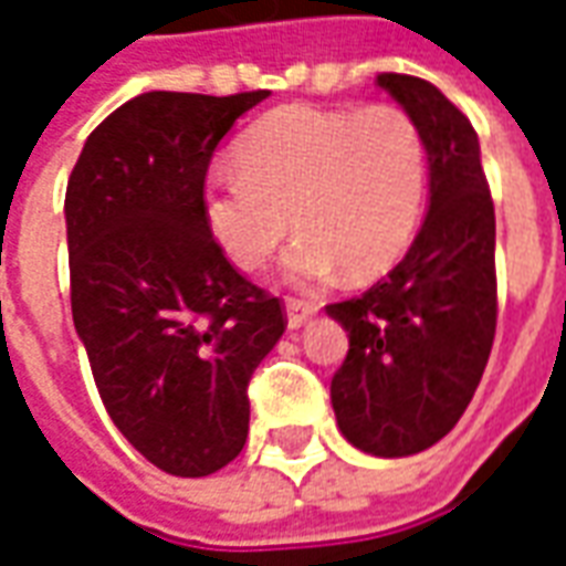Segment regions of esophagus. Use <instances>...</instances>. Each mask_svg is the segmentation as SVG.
<instances>
[{
    "mask_svg": "<svg viewBox=\"0 0 566 566\" xmlns=\"http://www.w3.org/2000/svg\"><path fill=\"white\" fill-rule=\"evenodd\" d=\"M284 308H287V327H291V331L306 327L308 321H312V315L318 312V308L312 306V303H306V300H294V296L284 303Z\"/></svg>",
    "mask_w": 566,
    "mask_h": 566,
    "instance_id": "esophagus-1",
    "label": "esophagus"
}]
</instances>
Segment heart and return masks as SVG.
Masks as SVG:
<instances>
[{
	"label": "heart",
	"instance_id": "b5f03b06",
	"mask_svg": "<svg viewBox=\"0 0 566 566\" xmlns=\"http://www.w3.org/2000/svg\"><path fill=\"white\" fill-rule=\"evenodd\" d=\"M427 145L397 105H287L235 142V163L202 181L211 239L242 270H260L294 227L287 279L331 282L379 275L397 263L421 221Z\"/></svg>",
	"mask_w": 566,
	"mask_h": 566
}]
</instances>
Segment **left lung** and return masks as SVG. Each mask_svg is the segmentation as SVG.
I'll use <instances>...</instances> for the list:
<instances>
[{"label": "left lung", "instance_id": "1", "mask_svg": "<svg viewBox=\"0 0 566 566\" xmlns=\"http://www.w3.org/2000/svg\"><path fill=\"white\" fill-rule=\"evenodd\" d=\"M376 84L424 136L430 206L381 282L327 306L348 333L331 403L355 449L406 458L458 424L485 373L497 327L494 202L473 124L430 81L381 72Z\"/></svg>", "mask_w": 566, "mask_h": 566}]
</instances>
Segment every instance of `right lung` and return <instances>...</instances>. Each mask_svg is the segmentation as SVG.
Listing matches in <instances>:
<instances>
[{"label": "right lung", "mask_w": 566, "mask_h": 566, "mask_svg": "<svg viewBox=\"0 0 566 566\" xmlns=\"http://www.w3.org/2000/svg\"><path fill=\"white\" fill-rule=\"evenodd\" d=\"M270 93H142L84 142L66 187L72 321L108 416L163 473L221 470L248 437V381L284 333L279 296L202 218L218 142Z\"/></svg>", "instance_id": "add662e5"}]
</instances>
